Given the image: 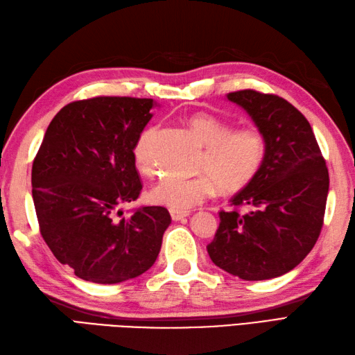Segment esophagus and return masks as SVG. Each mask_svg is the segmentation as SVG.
I'll list each match as a JSON object with an SVG mask.
<instances>
[{"mask_svg": "<svg viewBox=\"0 0 355 355\" xmlns=\"http://www.w3.org/2000/svg\"><path fill=\"white\" fill-rule=\"evenodd\" d=\"M170 215H171V220H173V221H180V220L187 218L188 215H189V212H178V211H170Z\"/></svg>", "mask_w": 355, "mask_h": 355, "instance_id": "1", "label": "esophagus"}]
</instances>
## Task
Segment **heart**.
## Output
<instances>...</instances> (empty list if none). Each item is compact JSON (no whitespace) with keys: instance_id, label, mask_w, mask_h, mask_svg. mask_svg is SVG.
<instances>
[{"instance_id":"heart-1","label":"heart","mask_w":355,"mask_h":355,"mask_svg":"<svg viewBox=\"0 0 355 355\" xmlns=\"http://www.w3.org/2000/svg\"><path fill=\"white\" fill-rule=\"evenodd\" d=\"M205 152L198 161L202 173L194 178L166 176L149 191L153 205L171 211L188 212L214 196L217 187L224 193H236L253 182L266 157V140L254 126L232 128L211 112H196L188 119ZM157 128H148L134 144V161L141 173L153 168V138Z\"/></svg>"}]
</instances>
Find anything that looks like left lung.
Listing matches in <instances>:
<instances>
[{
    "mask_svg": "<svg viewBox=\"0 0 355 355\" xmlns=\"http://www.w3.org/2000/svg\"><path fill=\"white\" fill-rule=\"evenodd\" d=\"M266 140L265 162L253 182L220 212L207 253L243 280H268L293 270L316 244L324 224L328 168L312 126L277 94L253 89L227 94ZM241 207L248 211L240 212Z\"/></svg>",
    "mask_w": 355,
    "mask_h": 355,
    "instance_id": "obj_1",
    "label": "left lung"
}]
</instances>
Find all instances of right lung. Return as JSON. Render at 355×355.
Returning <instances> with one entry per match:
<instances>
[{
	"mask_svg": "<svg viewBox=\"0 0 355 355\" xmlns=\"http://www.w3.org/2000/svg\"><path fill=\"white\" fill-rule=\"evenodd\" d=\"M152 99L73 101L51 120L33 161L39 230L83 280L114 284L155 263L171 217L162 206L120 207L141 193L134 144L152 119Z\"/></svg>",
	"mask_w": 355,
	"mask_h": 355,
	"instance_id": "1",
	"label": "right lung"
}]
</instances>
